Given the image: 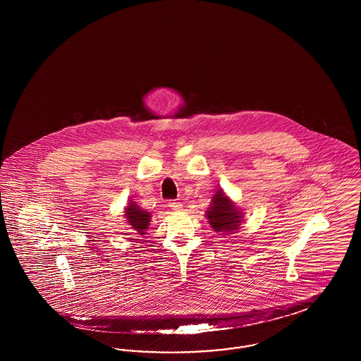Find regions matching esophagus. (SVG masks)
I'll use <instances>...</instances> for the list:
<instances>
[{
	"instance_id": "1",
	"label": "esophagus",
	"mask_w": 361,
	"mask_h": 361,
	"mask_svg": "<svg viewBox=\"0 0 361 361\" xmlns=\"http://www.w3.org/2000/svg\"><path fill=\"white\" fill-rule=\"evenodd\" d=\"M169 207L174 209V211H178V209H181L183 208V204L180 203V202H176V200H172L171 203H169Z\"/></svg>"
}]
</instances>
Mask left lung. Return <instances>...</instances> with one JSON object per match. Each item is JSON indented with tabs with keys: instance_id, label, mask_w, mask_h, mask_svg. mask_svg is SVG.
Instances as JSON below:
<instances>
[{
	"instance_id": "8db88e82",
	"label": "left lung",
	"mask_w": 361,
	"mask_h": 361,
	"mask_svg": "<svg viewBox=\"0 0 361 361\" xmlns=\"http://www.w3.org/2000/svg\"><path fill=\"white\" fill-rule=\"evenodd\" d=\"M207 219L216 233H235L242 222V212L219 189L208 207Z\"/></svg>"
}]
</instances>
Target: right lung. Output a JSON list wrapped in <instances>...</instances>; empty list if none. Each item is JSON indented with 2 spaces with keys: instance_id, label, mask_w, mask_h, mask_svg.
Masks as SVG:
<instances>
[{
  "instance_id": "1",
  "label": "right lung",
  "mask_w": 361,
  "mask_h": 361,
  "mask_svg": "<svg viewBox=\"0 0 361 361\" xmlns=\"http://www.w3.org/2000/svg\"><path fill=\"white\" fill-rule=\"evenodd\" d=\"M124 216L127 219V224H130L139 235L146 234V228H149L152 215L147 211H143L140 207L135 204V202H131L126 207Z\"/></svg>"
}]
</instances>
